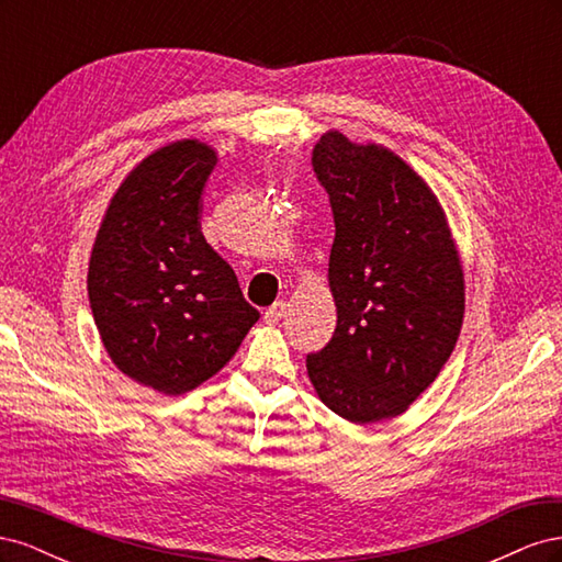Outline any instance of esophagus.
Listing matches in <instances>:
<instances>
[{
    "label": "esophagus",
    "mask_w": 562,
    "mask_h": 562,
    "mask_svg": "<svg viewBox=\"0 0 562 562\" xmlns=\"http://www.w3.org/2000/svg\"><path fill=\"white\" fill-rule=\"evenodd\" d=\"M285 310H288V304H285L283 300L274 302V304H271V307L265 312V321H267V323H279V321L285 316Z\"/></svg>",
    "instance_id": "esophagus-1"
}]
</instances>
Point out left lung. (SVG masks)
Listing matches in <instances>:
<instances>
[{
    "label": "left lung",
    "mask_w": 562,
    "mask_h": 562,
    "mask_svg": "<svg viewBox=\"0 0 562 562\" xmlns=\"http://www.w3.org/2000/svg\"><path fill=\"white\" fill-rule=\"evenodd\" d=\"M312 168L335 220L330 342L307 356L321 401L356 424L407 411L446 366L464 318V274L443 209L411 166L330 131Z\"/></svg>",
    "instance_id": "obj_1"
}]
</instances>
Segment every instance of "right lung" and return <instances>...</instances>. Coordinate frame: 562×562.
Returning a JSON list of instances; mask_svg holds the SVG:
<instances>
[{
	"mask_svg": "<svg viewBox=\"0 0 562 562\" xmlns=\"http://www.w3.org/2000/svg\"><path fill=\"white\" fill-rule=\"evenodd\" d=\"M215 161L199 140L149 155L112 196L91 252L89 302L110 359L168 396L213 378L260 318L201 232Z\"/></svg>",
	"mask_w": 562,
	"mask_h": 562,
	"instance_id": "right-lung-1",
	"label": "right lung"
}]
</instances>
